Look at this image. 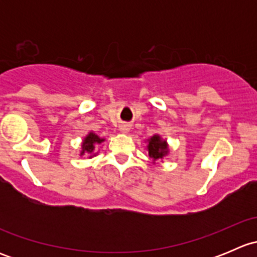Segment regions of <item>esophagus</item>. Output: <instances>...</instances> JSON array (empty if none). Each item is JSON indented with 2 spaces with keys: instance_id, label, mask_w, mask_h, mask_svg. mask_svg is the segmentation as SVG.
I'll return each mask as SVG.
<instances>
[{
  "instance_id": "1",
  "label": "esophagus",
  "mask_w": 257,
  "mask_h": 257,
  "mask_svg": "<svg viewBox=\"0 0 257 257\" xmlns=\"http://www.w3.org/2000/svg\"><path fill=\"white\" fill-rule=\"evenodd\" d=\"M120 131L123 132V133H126V132L129 131V125H126V124H123V125H120Z\"/></svg>"
}]
</instances>
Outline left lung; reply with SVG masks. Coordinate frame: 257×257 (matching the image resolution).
Here are the masks:
<instances>
[{
	"instance_id": "obj_1",
	"label": "left lung",
	"mask_w": 257,
	"mask_h": 257,
	"mask_svg": "<svg viewBox=\"0 0 257 257\" xmlns=\"http://www.w3.org/2000/svg\"><path fill=\"white\" fill-rule=\"evenodd\" d=\"M148 149H149V157L154 160L163 158L168 152L167 143H165L164 141H162L158 136L152 137V138L149 139Z\"/></svg>"
}]
</instances>
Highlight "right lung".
<instances>
[{
  "label": "right lung",
  "instance_id": "add662e5",
  "mask_svg": "<svg viewBox=\"0 0 257 257\" xmlns=\"http://www.w3.org/2000/svg\"><path fill=\"white\" fill-rule=\"evenodd\" d=\"M103 142V139H100L99 137L95 136V134L90 133L89 136H87V138L84 139L83 142V152H88V153H92L93 149H94V144H100Z\"/></svg>",
  "mask_w": 257,
  "mask_h": 257
}]
</instances>
